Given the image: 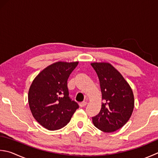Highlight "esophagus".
<instances>
[{
    "label": "esophagus",
    "instance_id": "34e87169",
    "mask_svg": "<svg viewBox=\"0 0 158 158\" xmlns=\"http://www.w3.org/2000/svg\"><path fill=\"white\" fill-rule=\"evenodd\" d=\"M86 105H87V103H86V102H82V103H79V106H80V107H85Z\"/></svg>",
    "mask_w": 158,
    "mask_h": 158
}]
</instances>
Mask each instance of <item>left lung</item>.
Here are the masks:
<instances>
[{
    "instance_id": "left-lung-1",
    "label": "left lung",
    "mask_w": 158,
    "mask_h": 158,
    "mask_svg": "<svg viewBox=\"0 0 158 158\" xmlns=\"http://www.w3.org/2000/svg\"><path fill=\"white\" fill-rule=\"evenodd\" d=\"M100 81L101 109L92 122L101 131L110 133L123 127L130 118L134 108V97L127 81L112 64L91 63Z\"/></svg>"
}]
</instances>
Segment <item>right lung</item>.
Instances as JSON below:
<instances>
[{
	"instance_id": "obj_1",
	"label": "right lung",
	"mask_w": 158,
	"mask_h": 158,
	"mask_svg": "<svg viewBox=\"0 0 158 158\" xmlns=\"http://www.w3.org/2000/svg\"><path fill=\"white\" fill-rule=\"evenodd\" d=\"M79 61H57L42 70L31 85L28 101L32 115L48 130L66 126L79 106L69 97L68 79Z\"/></svg>"
}]
</instances>
